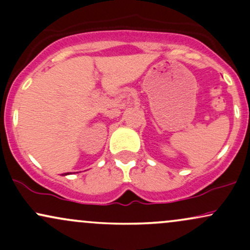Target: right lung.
<instances>
[{
  "instance_id": "add662e5",
  "label": "right lung",
  "mask_w": 250,
  "mask_h": 250,
  "mask_svg": "<svg viewBox=\"0 0 250 250\" xmlns=\"http://www.w3.org/2000/svg\"><path fill=\"white\" fill-rule=\"evenodd\" d=\"M64 175H69V173H65V174H64Z\"/></svg>"
}]
</instances>
